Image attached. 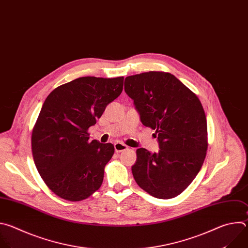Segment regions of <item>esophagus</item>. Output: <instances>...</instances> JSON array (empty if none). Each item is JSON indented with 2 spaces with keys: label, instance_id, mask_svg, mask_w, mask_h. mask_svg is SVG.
Masks as SVG:
<instances>
[{
  "label": "esophagus",
  "instance_id": "1",
  "mask_svg": "<svg viewBox=\"0 0 248 248\" xmlns=\"http://www.w3.org/2000/svg\"><path fill=\"white\" fill-rule=\"evenodd\" d=\"M128 148H129L128 145H126V144L123 143V142L117 141V142L114 143V150H115V152H116L117 154L122 153V152H124V151H127Z\"/></svg>",
  "mask_w": 248,
  "mask_h": 248
}]
</instances>
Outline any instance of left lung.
Returning a JSON list of instances; mask_svg holds the SVG:
<instances>
[{"label": "left lung", "mask_w": 248, "mask_h": 248, "mask_svg": "<svg viewBox=\"0 0 248 248\" xmlns=\"http://www.w3.org/2000/svg\"><path fill=\"white\" fill-rule=\"evenodd\" d=\"M141 123L157 134L158 153L138 148L135 181L160 200L179 195L200 172L207 151V123L201 101L174 75L150 71L125 78ZM156 137V136H155Z\"/></svg>", "instance_id": "left-lung-1"}]
</instances>
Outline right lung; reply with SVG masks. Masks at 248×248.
I'll return each mask as SVG.
<instances>
[{
    "instance_id": "1",
    "label": "right lung",
    "mask_w": 248,
    "mask_h": 248,
    "mask_svg": "<svg viewBox=\"0 0 248 248\" xmlns=\"http://www.w3.org/2000/svg\"><path fill=\"white\" fill-rule=\"evenodd\" d=\"M123 80L80 77L56 88L44 102L32 132V154L40 176L62 199L80 202L102 186L114 146L91 141L87 131L120 95Z\"/></svg>"
}]
</instances>
